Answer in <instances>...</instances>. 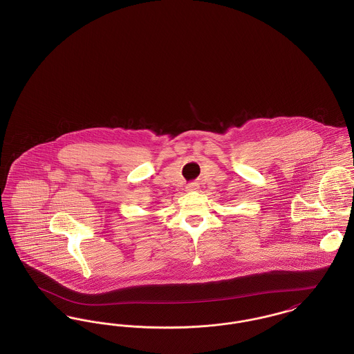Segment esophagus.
<instances>
[{
	"mask_svg": "<svg viewBox=\"0 0 354 354\" xmlns=\"http://www.w3.org/2000/svg\"><path fill=\"white\" fill-rule=\"evenodd\" d=\"M185 189H187L188 192H194V191L199 189V185H198V183H188V185H185Z\"/></svg>",
	"mask_w": 354,
	"mask_h": 354,
	"instance_id": "esophagus-1",
	"label": "esophagus"
}]
</instances>
